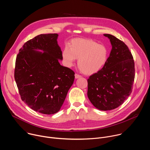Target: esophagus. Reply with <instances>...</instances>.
Returning <instances> with one entry per match:
<instances>
[{
	"instance_id": "1",
	"label": "esophagus",
	"mask_w": 150,
	"mask_h": 150,
	"mask_svg": "<svg viewBox=\"0 0 150 150\" xmlns=\"http://www.w3.org/2000/svg\"><path fill=\"white\" fill-rule=\"evenodd\" d=\"M82 76L81 75H79V74H75V78L76 79H77V78H81Z\"/></svg>"
}]
</instances>
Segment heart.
<instances>
[{
    "mask_svg": "<svg viewBox=\"0 0 150 150\" xmlns=\"http://www.w3.org/2000/svg\"><path fill=\"white\" fill-rule=\"evenodd\" d=\"M65 65L71 67L78 59L80 70L87 74H93L103 68L108 57V50L103 45L86 38H75L62 52Z\"/></svg>",
    "mask_w": 150,
    "mask_h": 150,
    "instance_id": "b5f03b06",
    "label": "heart"
}]
</instances>
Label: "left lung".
<instances>
[{
    "label": "left lung",
    "instance_id": "8db88e82",
    "mask_svg": "<svg viewBox=\"0 0 150 150\" xmlns=\"http://www.w3.org/2000/svg\"><path fill=\"white\" fill-rule=\"evenodd\" d=\"M104 35L110 39L112 49L103 68L87 79V96L97 109L105 111L118 108L131 95L135 70L125 42L111 34Z\"/></svg>",
    "mask_w": 150,
    "mask_h": 150
}]
</instances>
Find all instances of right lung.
I'll return each instance as SVG.
<instances>
[{
  "mask_svg": "<svg viewBox=\"0 0 150 150\" xmlns=\"http://www.w3.org/2000/svg\"><path fill=\"white\" fill-rule=\"evenodd\" d=\"M57 34H40L27 41L16 56L14 77L22 100L37 112H59L74 83L75 72L60 65ZM42 50L43 53L35 51Z\"/></svg>",
  "mask_w": 150,
  "mask_h": 150,
  "instance_id": "obj_1",
  "label": "right lung"
}]
</instances>
